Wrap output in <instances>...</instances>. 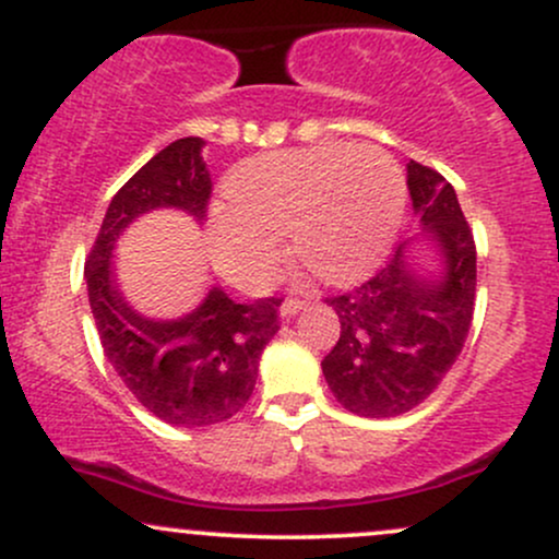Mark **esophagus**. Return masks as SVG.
Listing matches in <instances>:
<instances>
[{
	"label": "esophagus",
	"instance_id": "34e87169",
	"mask_svg": "<svg viewBox=\"0 0 559 559\" xmlns=\"http://www.w3.org/2000/svg\"><path fill=\"white\" fill-rule=\"evenodd\" d=\"M307 301L305 299H284V305H281V318H292V316H297V312L301 310V307H305Z\"/></svg>",
	"mask_w": 559,
	"mask_h": 559
}]
</instances>
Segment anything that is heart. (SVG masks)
Returning <instances> with one entry per match:
<instances>
[{
  "instance_id": "b5f03b06",
  "label": "heart",
  "mask_w": 559,
  "mask_h": 559,
  "mask_svg": "<svg viewBox=\"0 0 559 559\" xmlns=\"http://www.w3.org/2000/svg\"><path fill=\"white\" fill-rule=\"evenodd\" d=\"M228 207L210 230L226 271L265 286L281 262L278 236L325 284H355L376 271L400 230L407 183L389 152L370 144H323L267 152L230 173Z\"/></svg>"
}]
</instances>
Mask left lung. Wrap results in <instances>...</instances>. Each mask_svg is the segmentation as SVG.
<instances>
[{"instance_id": "8db88e82", "label": "left lung", "mask_w": 559, "mask_h": 559, "mask_svg": "<svg viewBox=\"0 0 559 559\" xmlns=\"http://www.w3.org/2000/svg\"><path fill=\"white\" fill-rule=\"evenodd\" d=\"M407 189L439 267H418L409 243L355 292L325 299L342 333L323 376L362 418H394L433 394L463 352L476 307V241L441 173L409 159Z\"/></svg>"}]
</instances>
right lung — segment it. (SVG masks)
I'll use <instances>...</instances> for the list:
<instances>
[{"label": "right lung", "mask_w": 559, "mask_h": 559, "mask_svg": "<svg viewBox=\"0 0 559 559\" xmlns=\"http://www.w3.org/2000/svg\"><path fill=\"white\" fill-rule=\"evenodd\" d=\"M204 141L186 136L157 152L120 186L88 252V305L107 360L126 389L159 420L204 428L234 418L258 383L260 355L278 333L281 299L236 305L213 286L202 305L181 318H146L120 297L112 278V249L123 230L152 210L207 215L213 191Z\"/></svg>", "instance_id": "1"}]
</instances>
